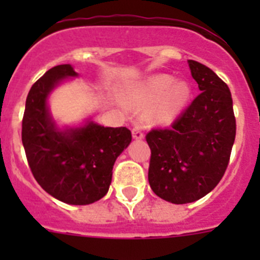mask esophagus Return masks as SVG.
I'll return each instance as SVG.
<instances>
[{"instance_id":"34e87169","label":"esophagus","mask_w":260,"mask_h":260,"mask_svg":"<svg viewBox=\"0 0 260 260\" xmlns=\"http://www.w3.org/2000/svg\"><path fill=\"white\" fill-rule=\"evenodd\" d=\"M132 133H133V138H134V139H143L144 138V133L139 125L134 126L132 130Z\"/></svg>"}]
</instances>
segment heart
<instances>
[{
	"label": "heart",
	"instance_id": "obj_1",
	"mask_svg": "<svg viewBox=\"0 0 260 260\" xmlns=\"http://www.w3.org/2000/svg\"><path fill=\"white\" fill-rule=\"evenodd\" d=\"M190 96V87L185 82L174 83V78L171 75H156L148 79L146 83L138 87L128 96L127 103L135 109L150 108L163 100L153 113V119L157 122H169L181 109L185 107Z\"/></svg>",
	"mask_w": 260,
	"mask_h": 260
}]
</instances>
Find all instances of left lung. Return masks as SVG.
I'll return each mask as SVG.
<instances>
[{"label":"left lung","mask_w":260,"mask_h":260,"mask_svg":"<svg viewBox=\"0 0 260 260\" xmlns=\"http://www.w3.org/2000/svg\"><path fill=\"white\" fill-rule=\"evenodd\" d=\"M201 93L171 127L147 133L151 148L148 182L157 197L174 204L198 201L224 176L236 138L231 91L201 62L189 59Z\"/></svg>","instance_id":"1"}]
</instances>
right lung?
<instances>
[{"label": "right lung", "mask_w": 260, "mask_h": 260, "mask_svg": "<svg viewBox=\"0 0 260 260\" xmlns=\"http://www.w3.org/2000/svg\"><path fill=\"white\" fill-rule=\"evenodd\" d=\"M69 77H77L71 65H58L32 84L22 119V142L39 185L63 203L86 206L108 192L114 161L132 142V132L93 122L58 132L47 109V98Z\"/></svg>", "instance_id": "add662e5"}]
</instances>
